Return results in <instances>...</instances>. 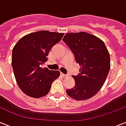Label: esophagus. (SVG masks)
Instances as JSON below:
<instances>
[{
    "mask_svg": "<svg viewBox=\"0 0 126 126\" xmlns=\"http://www.w3.org/2000/svg\"><path fill=\"white\" fill-rule=\"evenodd\" d=\"M61 75L62 76V77H66L68 76L67 74H63V73H61Z\"/></svg>",
    "mask_w": 126,
    "mask_h": 126,
    "instance_id": "esophagus-1",
    "label": "esophagus"
}]
</instances>
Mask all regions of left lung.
<instances>
[{
	"instance_id": "1",
	"label": "left lung",
	"mask_w": 126,
	"mask_h": 126,
	"mask_svg": "<svg viewBox=\"0 0 126 126\" xmlns=\"http://www.w3.org/2000/svg\"><path fill=\"white\" fill-rule=\"evenodd\" d=\"M62 40L74 54L80 65L77 76H72L75 86L67 89V95L77 101L94 96L104 84L110 70V55L104 43L87 32L68 33Z\"/></svg>"
}]
</instances>
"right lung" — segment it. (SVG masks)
<instances>
[{
    "label": "right lung",
    "mask_w": 126,
    "mask_h": 126,
    "mask_svg": "<svg viewBox=\"0 0 126 126\" xmlns=\"http://www.w3.org/2000/svg\"><path fill=\"white\" fill-rule=\"evenodd\" d=\"M64 33L41 31L27 34L12 50V66L18 87L26 95L39 98L47 95L52 83L60 76L59 71L42 67L52 47Z\"/></svg>",
    "instance_id": "obj_1"
}]
</instances>
